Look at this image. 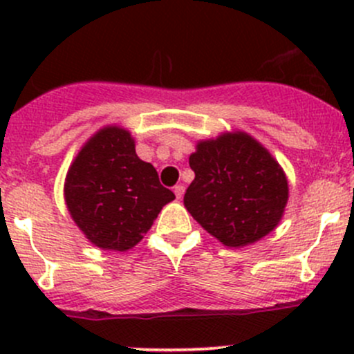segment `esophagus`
Returning a JSON list of instances; mask_svg holds the SVG:
<instances>
[{"label": "esophagus", "instance_id": "34e87169", "mask_svg": "<svg viewBox=\"0 0 354 354\" xmlns=\"http://www.w3.org/2000/svg\"><path fill=\"white\" fill-rule=\"evenodd\" d=\"M174 195H176V198L178 200H181V198H183V194H185V187H183V185H176V187H174Z\"/></svg>", "mask_w": 354, "mask_h": 354}]
</instances>
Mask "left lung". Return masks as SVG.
Returning <instances> with one entry per match:
<instances>
[{
	"mask_svg": "<svg viewBox=\"0 0 354 354\" xmlns=\"http://www.w3.org/2000/svg\"><path fill=\"white\" fill-rule=\"evenodd\" d=\"M188 160L195 180L183 202L207 233L241 248L276 230L288 203V178L252 135L238 130L200 140Z\"/></svg>",
	"mask_w": 354,
	"mask_h": 354,
	"instance_id": "8db88e82",
	"label": "left lung"
}]
</instances>
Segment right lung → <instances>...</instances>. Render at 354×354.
<instances>
[{
	"mask_svg": "<svg viewBox=\"0 0 354 354\" xmlns=\"http://www.w3.org/2000/svg\"><path fill=\"white\" fill-rule=\"evenodd\" d=\"M63 192L78 230L92 245L113 252L133 248L174 200L156 167L137 156L130 131L118 124L101 128L82 145Z\"/></svg>",
	"mask_w": 354,
	"mask_h": 354,
	"instance_id": "right-lung-1",
	"label": "right lung"
}]
</instances>
